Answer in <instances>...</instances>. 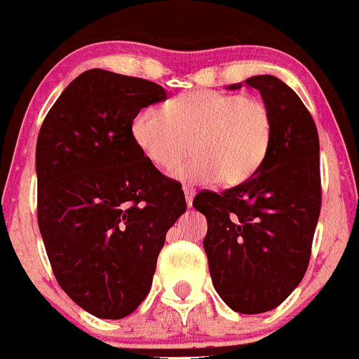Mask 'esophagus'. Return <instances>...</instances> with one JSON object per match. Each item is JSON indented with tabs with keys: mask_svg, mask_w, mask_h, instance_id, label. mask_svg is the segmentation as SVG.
Returning a JSON list of instances; mask_svg holds the SVG:
<instances>
[{
	"mask_svg": "<svg viewBox=\"0 0 359 359\" xmlns=\"http://www.w3.org/2000/svg\"><path fill=\"white\" fill-rule=\"evenodd\" d=\"M183 192H185L187 205H189V207H192V199H194V196H196V190L192 189V187H183Z\"/></svg>",
	"mask_w": 359,
	"mask_h": 359,
	"instance_id": "34e87169",
	"label": "esophagus"
}]
</instances>
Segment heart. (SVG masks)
I'll return each mask as SVG.
<instances>
[{
	"mask_svg": "<svg viewBox=\"0 0 359 359\" xmlns=\"http://www.w3.org/2000/svg\"><path fill=\"white\" fill-rule=\"evenodd\" d=\"M133 138L144 156L187 183L217 177L223 187L244 183L261 169L273 136V118L261 98L199 90L177 97L165 111L147 106L133 120Z\"/></svg>",
	"mask_w": 359,
	"mask_h": 359,
	"instance_id": "heart-1",
	"label": "heart"
}]
</instances>
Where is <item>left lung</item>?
I'll use <instances>...</instances> for the list:
<instances>
[{
  "label": "left lung",
  "instance_id": "1",
  "mask_svg": "<svg viewBox=\"0 0 359 359\" xmlns=\"http://www.w3.org/2000/svg\"><path fill=\"white\" fill-rule=\"evenodd\" d=\"M244 82L273 118L268 156L250 180L221 194L203 190L192 205L207 217L203 246L215 291L237 313L259 315L280 306L306 275L322 207L320 142L290 86L273 75Z\"/></svg>",
  "mask_w": 359,
  "mask_h": 359
}]
</instances>
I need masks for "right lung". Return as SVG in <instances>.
I'll use <instances>...</instances> for the list:
<instances>
[{
	"mask_svg": "<svg viewBox=\"0 0 359 359\" xmlns=\"http://www.w3.org/2000/svg\"><path fill=\"white\" fill-rule=\"evenodd\" d=\"M160 84L88 69L57 98L36 147L37 223L59 286L98 318L144 302L167 230L187 210L182 185L133 138Z\"/></svg>",
	"mask_w": 359,
	"mask_h": 359,
	"instance_id": "obj_1",
	"label": "right lung"
}]
</instances>
